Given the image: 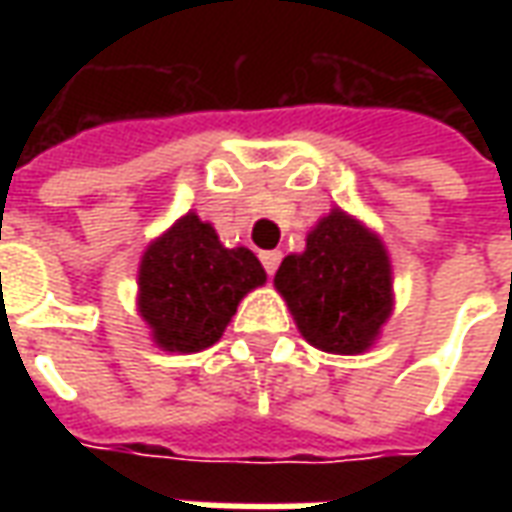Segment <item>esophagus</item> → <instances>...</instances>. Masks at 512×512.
<instances>
[{"label":"esophagus","instance_id":"obj_1","mask_svg":"<svg viewBox=\"0 0 512 512\" xmlns=\"http://www.w3.org/2000/svg\"><path fill=\"white\" fill-rule=\"evenodd\" d=\"M260 260H263V268H266L268 274L274 277V271H277L279 263H282V252H277V249H268V252H260Z\"/></svg>","mask_w":512,"mask_h":512}]
</instances>
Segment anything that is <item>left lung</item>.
<instances>
[{"instance_id":"1","label":"left lung","mask_w":512,"mask_h":512,"mask_svg":"<svg viewBox=\"0 0 512 512\" xmlns=\"http://www.w3.org/2000/svg\"><path fill=\"white\" fill-rule=\"evenodd\" d=\"M274 285L301 337L326 354H365L392 315V263L373 230L332 208L288 255Z\"/></svg>"}]
</instances>
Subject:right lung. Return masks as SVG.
Segmentation results:
<instances>
[{
	"label": "right lung",
	"mask_w": 512,
	"mask_h": 512,
	"mask_svg": "<svg viewBox=\"0 0 512 512\" xmlns=\"http://www.w3.org/2000/svg\"><path fill=\"white\" fill-rule=\"evenodd\" d=\"M263 282L266 271L246 246L227 249L189 211L145 249L136 307L158 348L197 354L222 337L238 301Z\"/></svg>",
	"instance_id": "1"
}]
</instances>
